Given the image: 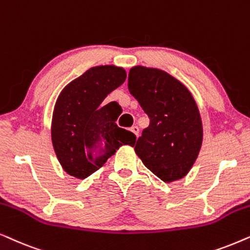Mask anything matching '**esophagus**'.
Returning <instances> with one entry per match:
<instances>
[{
	"label": "esophagus",
	"mask_w": 250,
	"mask_h": 250,
	"mask_svg": "<svg viewBox=\"0 0 250 250\" xmlns=\"http://www.w3.org/2000/svg\"><path fill=\"white\" fill-rule=\"evenodd\" d=\"M130 130L134 132V134L136 135V136H138V134H139V128L137 127V125H132V127L130 128Z\"/></svg>",
	"instance_id": "34e87169"
}]
</instances>
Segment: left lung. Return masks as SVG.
<instances>
[{"label":"left lung","mask_w":250,"mask_h":250,"mask_svg":"<svg viewBox=\"0 0 250 250\" xmlns=\"http://www.w3.org/2000/svg\"><path fill=\"white\" fill-rule=\"evenodd\" d=\"M128 89L149 119L135 152L145 167L164 182L181 179L198 158L202 123L191 92L161 69L132 67Z\"/></svg>","instance_id":"1"}]
</instances>
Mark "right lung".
Instances as JSON below:
<instances>
[{
    "instance_id": "add662e5",
    "label": "right lung",
    "mask_w": 250,
    "mask_h": 250,
    "mask_svg": "<svg viewBox=\"0 0 250 250\" xmlns=\"http://www.w3.org/2000/svg\"><path fill=\"white\" fill-rule=\"evenodd\" d=\"M116 66H96L62 91L52 115L51 138L56 155L68 175L84 179L103 167L122 145H134L136 136L118 127L108 94L125 81Z\"/></svg>"
}]
</instances>
